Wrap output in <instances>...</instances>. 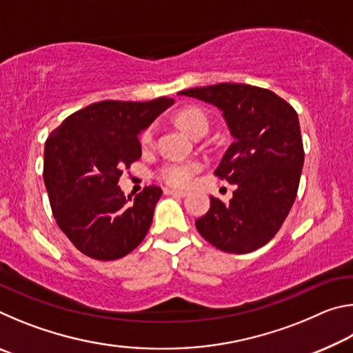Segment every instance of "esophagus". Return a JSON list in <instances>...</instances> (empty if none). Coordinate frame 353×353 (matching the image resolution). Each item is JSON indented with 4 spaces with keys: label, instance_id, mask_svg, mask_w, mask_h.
Here are the masks:
<instances>
[{
    "label": "esophagus",
    "instance_id": "1",
    "mask_svg": "<svg viewBox=\"0 0 353 353\" xmlns=\"http://www.w3.org/2000/svg\"><path fill=\"white\" fill-rule=\"evenodd\" d=\"M165 194H170V196H177V198H185V196H187V191H182V190H174V188H165Z\"/></svg>",
    "mask_w": 353,
    "mask_h": 353
}]
</instances>
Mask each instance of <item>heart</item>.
Returning <instances> with one entry per match:
<instances>
[{
	"instance_id": "heart-1",
	"label": "heart",
	"mask_w": 353,
	"mask_h": 353,
	"mask_svg": "<svg viewBox=\"0 0 353 353\" xmlns=\"http://www.w3.org/2000/svg\"><path fill=\"white\" fill-rule=\"evenodd\" d=\"M177 123L185 132L193 137H199L208 130V117L199 107H187L177 113ZM154 140V128L149 126L140 135V145L148 148ZM202 170L199 160L188 162H166L157 170V177L166 185L174 188H187L193 182L194 176Z\"/></svg>"
}]
</instances>
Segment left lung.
Returning <instances> with one entry per match:
<instances>
[{
	"instance_id": "obj_1",
	"label": "left lung",
	"mask_w": 353,
	"mask_h": 353,
	"mask_svg": "<svg viewBox=\"0 0 353 353\" xmlns=\"http://www.w3.org/2000/svg\"><path fill=\"white\" fill-rule=\"evenodd\" d=\"M223 110L234 143L214 171L236 185L227 204L210 198L196 229L214 248L248 254L265 246L282 227L296 201L303 143L296 110L266 88L216 83L179 92Z\"/></svg>"
}]
</instances>
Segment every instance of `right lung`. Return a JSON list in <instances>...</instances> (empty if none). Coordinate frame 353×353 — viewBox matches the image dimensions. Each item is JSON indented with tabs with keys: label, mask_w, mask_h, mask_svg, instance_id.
Wrapping results in <instances>:
<instances>
[{
	"label": "right lung",
	"mask_w": 353,
	"mask_h": 353,
	"mask_svg": "<svg viewBox=\"0 0 353 353\" xmlns=\"http://www.w3.org/2000/svg\"><path fill=\"white\" fill-rule=\"evenodd\" d=\"M174 99L101 101L71 113L45 143L43 181L57 225L77 250L118 260L145 240L162 188L132 199L118 181L141 157L139 134Z\"/></svg>",
	"instance_id": "1"
}]
</instances>
